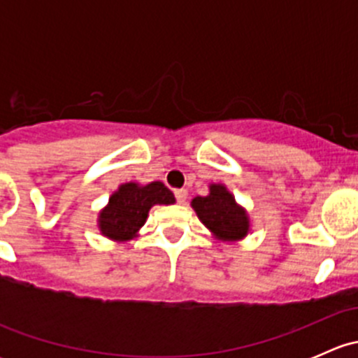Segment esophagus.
Instances as JSON below:
<instances>
[{
  "mask_svg": "<svg viewBox=\"0 0 358 358\" xmlns=\"http://www.w3.org/2000/svg\"><path fill=\"white\" fill-rule=\"evenodd\" d=\"M187 196H189V194H187L185 189H176L175 190V197H176V201L180 202V204H185Z\"/></svg>",
  "mask_w": 358,
  "mask_h": 358,
  "instance_id": "esophagus-1",
  "label": "esophagus"
}]
</instances>
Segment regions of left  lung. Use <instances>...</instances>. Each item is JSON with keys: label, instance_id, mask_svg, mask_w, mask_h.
Returning a JSON list of instances; mask_svg holds the SVG:
<instances>
[{"label": "left lung", "instance_id": "1", "mask_svg": "<svg viewBox=\"0 0 358 358\" xmlns=\"http://www.w3.org/2000/svg\"><path fill=\"white\" fill-rule=\"evenodd\" d=\"M194 211L220 241H241L249 232V216L246 209L236 202V197L222 183H211L209 194L194 197Z\"/></svg>", "mask_w": 358, "mask_h": 358}]
</instances>
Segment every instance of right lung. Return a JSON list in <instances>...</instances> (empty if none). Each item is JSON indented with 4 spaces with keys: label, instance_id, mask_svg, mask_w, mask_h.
Instances as JSON below:
<instances>
[{
    "label": "right lung",
    "instance_id": "obj_1",
    "mask_svg": "<svg viewBox=\"0 0 358 358\" xmlns=\"http://www.w3.org/2000/svg\"><path fill=\"white\" fill-rule=\"evenodd\" d=\"M175 196L162 182L147 185L122 183L110 196L109 204L100 211L99 229L102 236L112 241H129L136 237L145 223L152 206L173 204Z\"/></svg>",
    "mask_w": 358,
    "mask_h": 358
}]
</instances>
